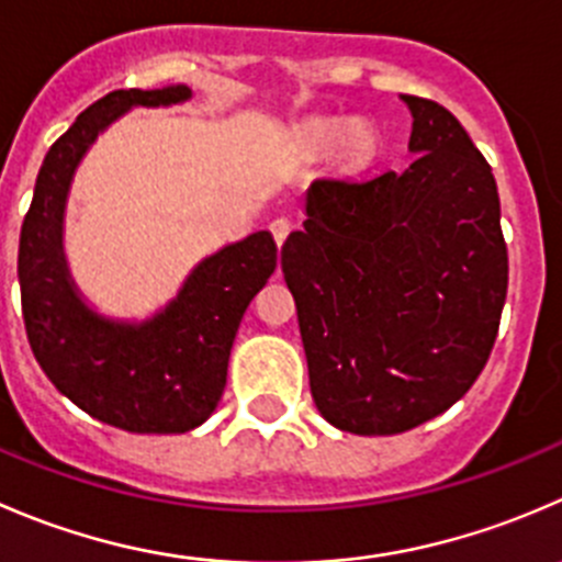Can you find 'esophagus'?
Returning <instances> with one entry per match:
<instances>
[{"mask_svg": "<svg viewBox=\"0 0 562 562\" xmlns=\"http://www.w3.org/2000/svg\"><path fill=\"white\" fill-rule=\"evenodd\" d=\"M269 231H271V236H274L277 247H282V244H285V238H288V233H291V222H288V220H274L269 225Z\"/></svg>", "mask_w": 562, "mask_h": 562, "instance_id": "obj_1", "label": "esophagus"}]
</instances>
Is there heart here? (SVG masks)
Returning a JSON list of instances; mask_svg holds the SVG:
<instances>
[{
    "mask_svg": "<svg viewBox=\"0 0 562 562\" xmlns=\"http://www.w3.org/2000/svg\"><path fill=\"white\" fill-rule=\"evenodd\" d=\"M296 145L304 154H329L335 148L337 161L346 170H362L379 156V131L368 123H346V120H313L296 131Z\"/></svg>",
    "mask_w": 562,
    "mask_h": 562,
    "instance_id": "heart-1",
    "label": "heart"
}]
</instances>
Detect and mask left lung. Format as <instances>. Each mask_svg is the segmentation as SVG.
Here are the masks:
<instances>
[{
    "label": "left lung",
    "instance_id": "1",
    "mask_svg": "<svg viewBox=\"0 0 562 562\" xmlns=\"http://www.w3.org/2000/svg\"><path fill=\"white\" fill-rule=\"evenodd\" d=\"M412 109L403 172L318 178L282 244L310 392L340 431L390 437L448 412L486 368L508 293L492 167L437 101Z\"/></svg>",
    "mask_w": 562,
    "mask_h": 562
}]
</instances>
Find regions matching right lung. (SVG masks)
Here are the masks:
<instances>
[{
  "label": "right lung",
  "mask_w": 562,
  "mask_h": 562,
  "mask_svg": "<svg viewBox=\"0 0 562 562\" xmlns=\"http://www.w3.org/2000/svg\"><path fill=\"white\" fill-rule=\"evenodd\" d=\"M192 90H114L48 148L19 238L21 313L43 373L81 412L131 434H183L211 417L244 310L277 269L271 233L205 258L165 313L114 324L74 291L63 258V209L76 165L98 131L131 106L187 101Z\"/></svg>",
  "instance_id": "1"
}]
</instances>
